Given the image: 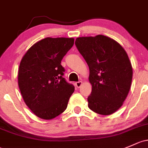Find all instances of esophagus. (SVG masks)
Instances as JSON below:
<instances>
[{"label": "esophagus", "instance_id": "esophagus-1", "mask_svg": "<svg viewBox=\"0 0 148 148\" xmlns=\"http://www.w3.org/2000/svg\"><path fill=\"white\" fill-rule=\"evenodd\" d=\"M82 82H81V81H79V82H76V83H75L76 86H77V88H79V87L82 86Z\"/></svg>", "mask_w": 148, "mask_h": 148}]
</instances>
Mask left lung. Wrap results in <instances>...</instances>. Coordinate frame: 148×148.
<instances>
[{
  "mask_svg": "<svg viewBox=\"0 0 148 148\" xmlns=\"http://www.w3.org/2000/svg\"><path fill=\"white\" fill-rule=\"evenodd\" d=\"M75 45L89 67L88 108L101 115L112 114L123 105L131 85L133 69L126 52L101 35L78 37Z\"/></svg>",
  "mask_w": 148,
  "mask_h": 148,
  "instance_id": "left-lung-1",
  "label": "left lung"
}]
</instances>
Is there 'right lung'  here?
Here are the masks:
<instances>
[{"label":"right lung","mask_w":148,"mask_h":148,"mask_svg":"<svg viewBox=\"0 0 148 148\" xmlns=\"http://www.w3.org/2000/svg\"><path fill=\"white\" fill-rule=\"evenodd\" d=\"M74 38L47 37L34 44L23 56L18 86L26 105L40 119L50 120L66 110L74 86L64 78L62 60Z\"/></svg>","instance_id":"1"}]
</instances>
